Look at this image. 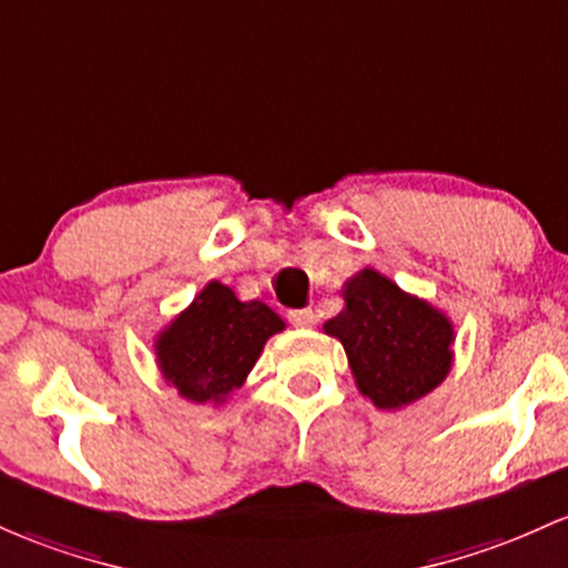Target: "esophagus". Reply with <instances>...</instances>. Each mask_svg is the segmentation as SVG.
Listing matches in <instances>:
<instances>
[{"label": "esophagus", "instance_id": "34e87169", "mask_svg": "<svg viewBox=\"0 0 568 568\" xmlns=\"http://www.w3.org/2000/svg\"><path fill=\"white\" fill-rule=\"evenodd\" d=\"M288 321L294 323V326H298V328H310V326H315V323H317V315H315L310 307H304V310H291Z\"/></svg>", "mask_w": 568, "mask_h": 568}]
</instances>
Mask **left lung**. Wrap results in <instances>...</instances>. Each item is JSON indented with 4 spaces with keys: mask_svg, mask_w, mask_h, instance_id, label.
<instances>
[{
    "mask_svg": "<svg viewBox=\"0 0 568 568\" xmlns=\"http://www.w3.org/2000/svg\"><path fill=\"white\" fill-rule=\"evenodd\" d=\"M345 310L326 321L347 353L355 385L377 409H402L432 394L453 366L450 317L375 270L345 283Z\"/></svg>",
    "mask_w": 568,
    "mask_h": 568,
    "instance_id": "obj_1",
    "label": "left lung"
}]
</instances>
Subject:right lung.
<instances>
[{
    "mask_svg": "<svg viewBox=\"0 0 568 568\" xmlns=\"http://www.w3.org/2000/svg\"><path fill=\"white\" fill-rule=\"evenodd\" d=\"M283 317L264 302H240L229 285H204L155 339V364L178 394L193 404H223L245 383Z\"/></svg>",
    "mask_w": 568,
    "mask_h": 568,
    "instance_id": "add662e5",
    "label": "right lung"
}]
</instances>
